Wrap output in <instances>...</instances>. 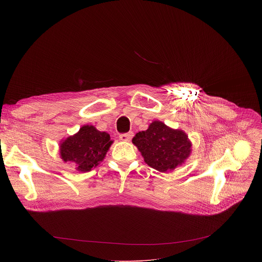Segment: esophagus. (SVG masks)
Here are the masks:
<instances>
[{
  "instance_id": "1",
  "label": "esophagus",
  "mask_w": 262,
  "mask_h": 262,
  "mask_svg": "<svg viewBox=\"0 0 262 262\" xmlns=\"http://www.w3.org/2000/svg\"><path fill=\"white\" fill-rule=\"evenodd\" d=\"M133 136H134V133H133V132H129V133H126V134H121V135L119 136V138H120L121 141H130V139L133 138Z\"/></svg>"
}]
</instances>
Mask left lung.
I'll return each instance as SVG.
<instances>
[{"label":"left lung","instance_id":"8db88e82","mask_svg":"<svg viewBox=\"0 0 262 262\" xmlns=\"http://www.w3.org/2000/svg\"><path fill=\"white\" fill-rule=\"evenodd\" d=\"M145 163L160 172L181 166L192 151V143L181 129H173L162 121H154L146 130L133 138Z\"/></svg>","mask_w":262,"mask_h":262}]
</instances>
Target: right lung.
Returning a JSON list of instances; mask_svg holds the SVG:
<instances>
[{
  "mask_svg": "<svg viewBox=\"0 0 262 262\" xmlns=\"http://www.w3.org/2000/svg\"><path fill=\"white\" fill-rule=\"evenodd\" d=\"M112 143L107 133L84 125L60 143V157L65 163L76 165L78 171L89 172L103 161Z\"/></svg>",
  "mask_w": 262,
  "mask_h": 262,
  "instance_id": "right-lung-1",
  "label": "right lung"
}]
</instances>
